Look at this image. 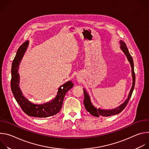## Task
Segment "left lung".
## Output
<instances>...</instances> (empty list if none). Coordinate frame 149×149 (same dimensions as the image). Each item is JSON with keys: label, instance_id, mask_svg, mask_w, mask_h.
<instances>
[{"label": "left lung", "instance_id": "8db88e82", "mask_svg": "<svg viewBox=\"0 0 149 149\" xmlns=\"http://www.w3.org/2000/svg\"><path fill=\"white\" fill-rule=\"evenodd\" d=\"M120 44H121V49H122V51L124 52V53L125 54V55L127 56V59L129 61L130 64H131V67L132 68V77H133V85H132V87L130 90V93L129 94L128 98H127V100L124 101V103H123L121 105H120L119 107H118L117 108H116L114 109H112V110H104V109H99L97 108L94 105L93 103H92L91 99H90V95L88 94L87 92L86 91V90L83 88V91H84V104L85 106V108L87 110V111L88 112H89L92 116H95V117H99L100 116H103V117H109V116H113V115H116V114H118L120 113H121L127 106V104H128L134 88V86H135V81H136V77H135V73H134V63H133V58L131 56V55L130 54L128 49H127V47L126 46V44L124 43V42H123L122 40L120 41Z\"/></svg>", "mask_w": 149, "mask_h": 149}]
</instances>
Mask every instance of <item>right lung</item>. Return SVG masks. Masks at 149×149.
I'll return each mask as SVG.
<instances>
[{"mask_svg":"<svg viewBox=\"0 0 149 149\" xmlns=\"http://www.w3.org/2000/svg\"><path fill=\"white\" fill-rule=\"evenodd\" d=\"M28 45V41H26L20 46L12 62L10 82L12 93L21 109L29 116L45 118L54 116L61 110L65 95L73 87L74 84L72 81H68L63 84L59 88L57 95L54 100L43 104H35L26 99L19 88L18 68Z\"/></svg>","mask_w":149,"mask_h":149,"instance_id":"right-lung-1","label":"right lung"}]
</instances>
